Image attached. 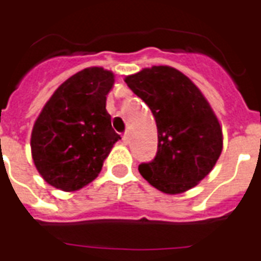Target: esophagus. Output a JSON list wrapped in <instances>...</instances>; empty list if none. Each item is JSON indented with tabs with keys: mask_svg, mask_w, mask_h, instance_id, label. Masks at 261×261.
<instances>
[{
	"mask_svg": "<svg viewBox=\"0 0 261 261\" xmlns=\"http://www.w3.org/2000/svg\"><path fill=\"white\" fill-rule=\"evenodd\" d=\"M122 141H124L125 144H128L129 141H130V137H129V132L124 133V136H122Z\"/></svg>",
	"mask_w": 261,
	"mask_h": 261,
	"instance_id": "esophagus-1",
	"label": "esophagus"
}]
</instances>
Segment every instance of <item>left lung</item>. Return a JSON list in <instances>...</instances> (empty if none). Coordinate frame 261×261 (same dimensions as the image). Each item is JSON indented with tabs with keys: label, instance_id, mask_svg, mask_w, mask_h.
Segmentation results:
<instances>
[{
	"label": "left lung",
	"instance_id": "8db88e82",
	"mask_svg": "<svg viewBox=\"0 0 261 261\" xmlns=\"http://www.w3.org/2000/svg\"><path fill=\"white\" fill-rule=\"evenodd\" d=\"M125 83L152 112L158 151L139 171L153 188L177 195L213 170L223 147L222 128L201 91L171 66L145 68Z\"/></svg>",
	"mask_w": 261,
	"mask_h": 261
}]
</instances>
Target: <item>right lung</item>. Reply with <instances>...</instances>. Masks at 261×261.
Returning a JSON list of instances; mask_svg holds the SVG:
<instances>
[{
	"label": "right lung",
	"instance_id": "1",
	"mask_svg": "<svg viewBox=\"0 0 261 261\" xmlns=\"http://www.w3.org/2000/svg\"><path fill=\"white\" fill-rule=\"evenodd\" d=\"M113 84V72L86 68L62 83L42 109L32 128L31 153L39 174L51 187L79 191L102 170L121 139L106 110Z\"/></svg>",
	"mask_w": 261,
	"mask_h": 261
}]
</instances>
